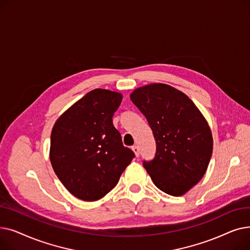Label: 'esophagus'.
<instances>
[{
  "label": "esophagus",
  "mask_w": 250,
  "mask_h": 250,
  "mask_svg": "<svg viewBox=\"0 0 250 250\" xmlns=\"http://www.w3.org/2000/svg\"><path fill=\"white\" fill-rule=\"evenodd\" d=\"M132 150L134 151V153L136 154V156H137V157H139V156H140V149H139V147H138V146H133V147H132Z\"/></svg>",
  "instance_id": "1"
}]
</instances>
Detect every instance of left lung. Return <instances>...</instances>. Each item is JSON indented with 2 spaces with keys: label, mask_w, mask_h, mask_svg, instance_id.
<instances>
[{
  "label": "left lung",
  "mask_w": 250,
  "mask_h": 250,
  "mask_svg": "<svg viewBox=\"0 0 250 250\" xmlns=\"http://www.w3.org/2000/svg\"><path fill=\"white\" fill-rule=\"evenodd\" d=\"M130 100L145 115L156 154L143 161L154 185L170 195L185 194L205 175L213 137L205 117L181 91L161 83L140 87Z\"/></svg>",
  "instance_id": "obj_1"
}]
</instances>
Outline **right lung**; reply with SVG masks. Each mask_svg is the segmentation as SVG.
<instances>
[{"instance_id": "add662e5", "label": "right lung", "mask_w": 250, "mask_h": 250, "mask_svg": "<svg viewBox=\"0 0 250 250\" xmlns=\"http://www.w3.org/2000/svg\"><path fill=\"white\" fill-rule=\"evenodd\" d=\"M123 95L94 89L56 122L49 158L55 172L76 198L97 201L116 185L135 153L123 145L112 117Z\"/></svg>"}]
</instances>
